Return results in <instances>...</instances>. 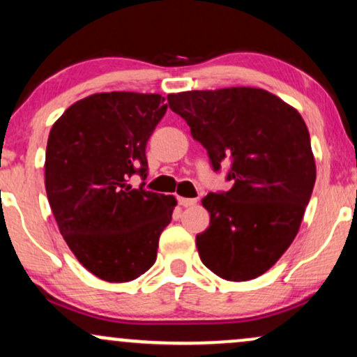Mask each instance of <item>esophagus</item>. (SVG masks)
<instances>
[{
    "mask_svg": "<svg viewBox=\"0 0 357 357\" xmlns=\"http://www.w3.org/2000/svg\"><path fill=\"white\" fill-rule=\"evenodd\" d=\"M178 202H179V204H181V206L190 208V206H195V204L198 203V199H196V198H179Z\"/></svg>",
    "mask_w": 357,
    "mask_h": 357,
    "instance_id": "esophagus-1",
    "label": "esophagus"
}]
</instances>
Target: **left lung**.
<instances>
[{
  "mask_svg": "<svg viewBox=\"0 0 357 357\" xmlns=\"http://www.w3.org/2000/svg\"><path fill=\"white\" fill-rule=\"evenodd\" d=\"M167 104L220 171L227 192H208L210 227L196 235L199 258L231 282L260 277L296 238L315 183L310 136L301 114L264 89L169 93Z\"/></svg>",
  "mask_w": 357,
  "mask_h": 357,
  "instance_id": "8db88e82",
  "label": "left lung"
}]
</instances>
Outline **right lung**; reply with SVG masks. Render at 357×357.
<instances>
[{
	"label": "right lung",
	"instance_id": "1",
	"mask_svg": "<svg viewBox=\"0 0 357 357\" xmlns=\"http://www.w3.org/2000/svg\"><path fill=\"white\" fill-rule=\"evenodd\" d=\"M159 93H93L70 105L48 136L45 188L77 260L105 282H129L154 265L174 196L132 190L147 176L146 144L167 105ZM144 184V183H142Z\"/></svg>",
	"mask_w": 357,
	"mask_h": 357
}]
</instances>
